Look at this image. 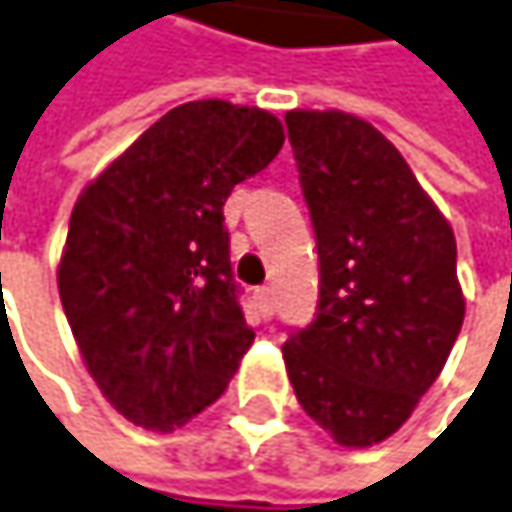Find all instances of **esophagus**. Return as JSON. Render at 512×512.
I'll use <instances>...</instances> for the list:
<instances>
[{
  "mask_svg": "<svg viewBox=\"0 0 512 512\" xmlns=\"http://www.w3.org/2000/svg\"><path fill=\"white\" fill-rule=\"evenodd\" d=\"M255 301H257V310H260V316L263 318L272 316V301H275V298H272V289H269V286H260V289H257Z\"/></svg>",
  "mask_w": 512,
  "mask_h": 512,
  "instance_id": "1",
  "label": "esophagus"
}]
</instances>
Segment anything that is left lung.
<instances>
[{
	"label": "left lung",
	"instance_id": "1",
	"mask_svg": "<svg viewBox=\"0 0 512 512\" xmlns=\"http://www.w3.org/2000/svg\"><path fill=\"white\" fill-rule=\"evenodd\" d=\"M318 243L316 321L284 342L301 408L347 449L391 437L464 324L449 220L400 150L339 109L284 115Z\"/></svg>",
	"mask_w": 512,
	"mask_h": 512
}]
</instances>
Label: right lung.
Returning a JSON list of instances; mask_svg holds the SVG:
<instances>
[{
	"label": "right lung",
	"mask_w": 512,
	"mask_h": 512,
	"mask_svg": "<svg viewBox=\"0 0 512 512\" xmlns=\"http://www.w3.org/2000/svg\"><path fill=\"white\" fill-rule=\"evenodd\" d=\"M281 147L272 112L191 101L77 196L60 301L86 371L141 429L173 432L205 411L255 342L231 281L223 205Z\"/></svg>",
	"instance_id": "add662e5"
}]
</instances>
